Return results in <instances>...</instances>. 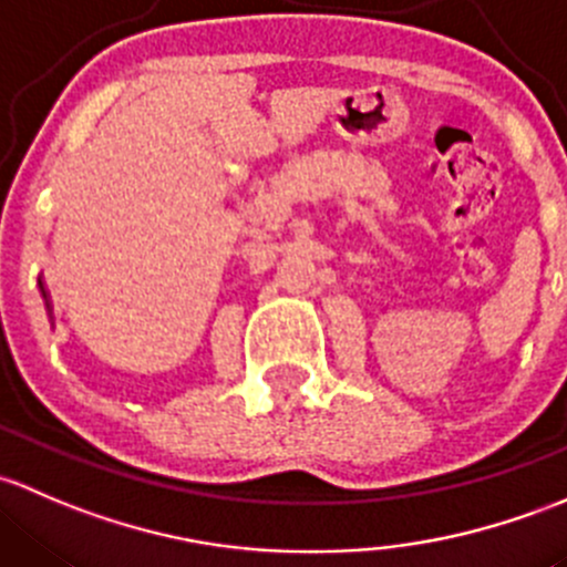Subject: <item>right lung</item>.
<instances>
[{
  "mask_svg": "<svg viewBox=\"0 0 567 567\" xmlns=\"http://www.w3.org/2000/svg\"><path fill=\"white\" fill-rule=\"evenodd\" d=\"M43 297H45V295H43ZM49 308H51V306H49Z\"/></svg>",
  "mask_w": 567,
  "mask_h": 567,
  "instance_id": "add662e5",
  "label": "right lung"
}]
</instances>
